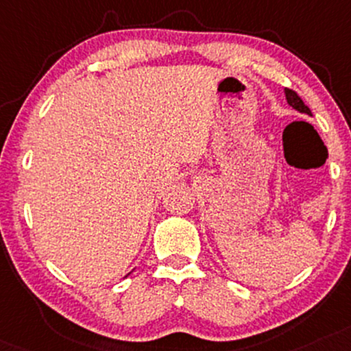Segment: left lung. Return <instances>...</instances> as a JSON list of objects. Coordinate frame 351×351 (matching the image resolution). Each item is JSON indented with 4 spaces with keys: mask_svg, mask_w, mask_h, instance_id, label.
Here are the masks:
<instances>
[{
    "mask_svg": "<svg viewBox=\"0 0 351 351\" xmlns=\"http://www.w3.org/2000/svg\"><path fill=\"white\" fill-rule=\"evenodd\" d=\"M286 99H288V103L291 104V106H293L294 109H298L299 112H306V114H309V116L312 114L311 109L307 108L306 104H304L301 96H299L294 90H289V88H286Z\"/></svg>",
    "mask_w": 351,
    "mask_h": 351,
    "instance_id": "obj_1",
    "label": "left lung"
}]
</instances>
